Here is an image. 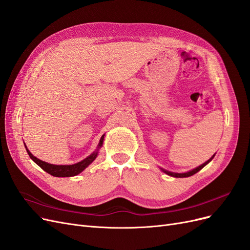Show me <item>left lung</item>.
Returning <instances> with one entry per match:
<instances>
[{"mask_svg": "<svg viewBox=\"0 0 250 250\" xmlns=\"http://www.w3.org/2000/svg\"><path fill=\"white\" fill-rule=\"evenodd\" d=\"M213 157H214V155L212 156V158H210L208 161H206L205 163H203L202 166H200L199 167H196V168H194V169H192V170H190V171H187V173H184V174H176V173H170V171H167V170H165V169H162L163 171H165L166 174H167V175H169V176H171V177H176V178H186V177H190V176H192V175H194V174H196L197 171L199 170H201L206 165H208V163L213 159Z\"/></svg>", "mask_w": 250, "mask_h": 250, "instance_id": "obj_1", "label": "left lung"}]
</instances>
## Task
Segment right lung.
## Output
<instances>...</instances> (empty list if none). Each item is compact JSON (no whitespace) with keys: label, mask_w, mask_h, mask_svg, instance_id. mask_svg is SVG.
Returning <instances> with one entry per match:
<instances>
[{"label":"right lung","mask_w":250,"mask_h":250,"mask_svg":"<svg viewBox=\"0 0 250 250\" xmlns=\"http://www.w3.org/2000/svg\"><path fill=\"white\" fill-rule=\"evenodd\" d=\"M103 139H104V135L101 136L100 142L98 144V147H101V146H102ZM27 152H28L29 156L31 157V159H33L34 162H36L37 165L43 170H45L46 173H48L49 175L54 176V177H72V176L79 175L89 165H91V163L94 160H95V158L97 157V152H94L93 154L90 155L89 157L82 160L81 162L75 163V165H71V166H55V165H50V163L44 162V161H42V160L36 158L28 149H27Z\"/></svg>","instance_id":"right-lung-1"}]
</instances>
